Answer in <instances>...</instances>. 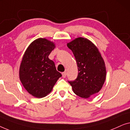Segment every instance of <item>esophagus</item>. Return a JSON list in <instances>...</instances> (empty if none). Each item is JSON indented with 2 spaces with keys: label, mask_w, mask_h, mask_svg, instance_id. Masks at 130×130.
I'll return each instance as SVG.
<instances>
[{
  "label": "esophagus",
  "mask_w": 130,
  "mask_h": 130,
  "mask_svg": "<svg viewBox=\"0 0 130 130\" xmlns=\"http://www.w3.org/2000/svg\"><path fill=\"white\" fill-rule=\"evenodd\" d=\"M62 77L65 78L66 76H67V72H63L62 73Z\"/></svg>",
  "instance_id": "34e87169"
}]
</instances>
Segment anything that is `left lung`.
<instances>
[{"label":"left lung","mask_w":130,"mask_h":130,"mask_svg":"<svg viewBox=\"0 0 130 130\" xmlns=\"http://www.w3.org/2000/svg\"><path fill=\"white\" fill-rule=\"evenodd\" d=\"M77 63L76 79L68 83L76 95L88 98L101 90L106 78V68L99 50L87 38H77L67 43Z\"/></svg>","instance_id":"obj_1"}]
</instances>
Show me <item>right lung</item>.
Wrapping results in <instances>:
<instances>
[{
    "mask_svg": "<svg viewBox=\"0 0 130 130\" xmlns=\"http://www.w3.org/2000/svg\"><path fill=\"white\" fill-rule=\"evenodd\" d=\"M55 45L45 38H38L29 45L19 68V78L28 92L35 97L47 95L62 76L48 56Z\"/></svg>",
    "mask_w": 130,
    "mask_h": 130,
    "instance_id": "obj_1",
    "label": "right lung"
}]
</instances>
